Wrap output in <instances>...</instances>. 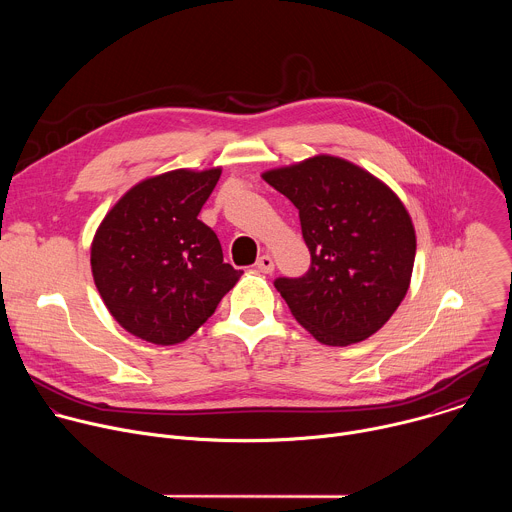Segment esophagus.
Listing matches in <instances>:
<instances>
[{
	"mask_svg": "<svg viewBox=\"0 0 512 512\" xmlns=\"http://www.w3.org/2000/svg\"><path fill=\"white\" fill-rule=\"evenodd\" d=\"M255 269H257V271H261V273H273V269H275V261H273V257H271L269 253L261 255V257L257 259V263H255Z\"/></svg>",
	"mask_w": 512,
	"mask_h": 512,
	"instance_id": "1",
	"label": "esophagus"
}]
</instances>
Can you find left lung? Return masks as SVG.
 <instances>
[{
    "instance_id": "left-lung-1",
    "label": "left lung",
    "mask_w": 512,
    "mask_h": 512,
    "mask_svg": "<svg viewBox=\"0 0 512 512\" xmlns=\"http://www.w3.org/2000/svg\"><path fill=\"white\" fill-rule=\"evenodd\" d=\"M261 178L300 210L312 255L304 277L275 279L289 312L328 346L373 336L411 283L417 239L401 198L369 170L330 154Z\"/></svg>"
}]
</instances>
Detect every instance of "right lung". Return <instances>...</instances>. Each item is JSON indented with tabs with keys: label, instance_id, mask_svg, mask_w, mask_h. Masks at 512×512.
<instances>
[{
	"label": "right lung",
	"instance_id": "1",
	"mask_svg": "<svg viewBox=\"0 0 512 512\" xmlns=\"http://www.w3.org/2000/svg\"><path fill=\"white\" fill-rule=\"evenodd\" d=\"M223 168L170 170L131 186L91 243L103 304L129 334L158 346L188 340L243 271L223 261L221 241L198 221Z\"/></svg>",
	"mask_w": 512,
	"mask_h": 512
}]
</instances>
